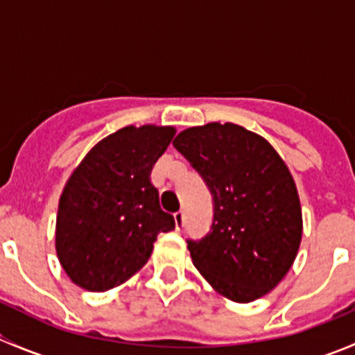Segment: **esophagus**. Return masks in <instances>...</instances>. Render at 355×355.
Instances as JSON below:
<instances>
[{
	"label": "esophagus",
	"instance_id": "34e87169",
	"mask_svg": "<svg viewBox=\"0 0 355 355\" xmlns=\"http://www.w3.org/2000/svg\"><path fill=\"white\" fill-rule=\"evenodd\" d=\"M185 225V213L184 211H178V213H175V227H177V230H182Z\"/></svg>",
	"mask_w": 355,
	"mask_h": 355
}]
</instances>
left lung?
Masks as SVG:
<instances>
[{"instance_id": "obj_1", "label": "left lung", "mask_w": 355, "mask_h": 355, "mask_svg": "<svg viewBox=\"0 0 355 355\" xmlns=\"http://www.w3.org/2000/svg\"><path fill=\"white\" fill-rule=\"evenodd\" d=\"M213 196V225L189 239L192 263L235 302L266 295L292 266L302 237L295 182L270 142L234 123H207L173 141Z\"/></svg>"}]
</instances>
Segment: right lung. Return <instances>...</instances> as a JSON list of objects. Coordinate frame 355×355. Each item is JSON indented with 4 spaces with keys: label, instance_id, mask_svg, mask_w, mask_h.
Returning a JSON list of instances; mask_svg holds the SVG:
<instances>
[{
    "label": "right lung",
    "instance_id": "1",
    "mask_svg": "<svg viewBox=\"0 0 355 355\" xmlns=\"http://www.w3.org/2000/svg\"><path fill=\"white\" fill-rule=\"evenodd\" d=\"M173 127H125L94 146L68 178L56 218V254L78 287L105 292L137 273L175 220L159 206L151 170Z\"/></svg>",
    "mask_w": 355,
    "mask_h": 355
}]
</instances>
